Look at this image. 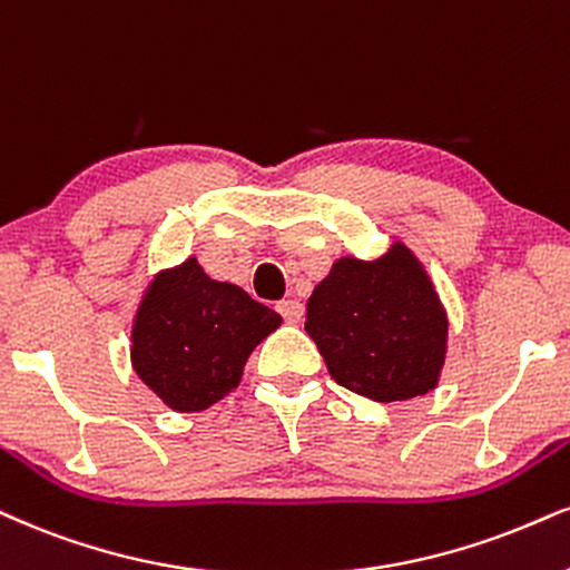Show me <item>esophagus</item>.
<instances>
[{
	"label": "esophagus",
	"mask_w": 570,
	"mask_h": 570,
	"mask_svg": "<svg viewBox=\"0 0 570 570\" xmlns=\"http://www.w3.org/2000/svg\"><path fill=\"white\" fill-rule=\"evenodd\" d=\"M277 312L283 314V320L287 322V325H296V322L304 320V304H301V301H296V298L279 301Z\"/></svg>",
	"instance_id": "1"
}]
</instances>
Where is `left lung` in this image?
Here are the masks:
<instances>
[{
	"label": "left lung",
	"instance_id": "1",
	"mask_svg": "<svg viewBox=\"0 0 570 570\" xmlns=\"http://www.w3.org/2000/svg\"><path fill=\"white\" fill-rule=\"evenodd\" d=\"M306 333L335 383L381 404L433 391L446 362V308L402 240L370 262L341 256L308 296Z\"/></svg>",
	"mask_w": 570,
	"mask_h": 570
}]
</instances>
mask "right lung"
I'll list each match as a JSON object with an SVG mask.
<instances>
[{"label": "right lung", "mask_w": 570, "mask_h": 570, "mask_svg": "<svg viewBox=\"0 0 570 570\" xmlns=\"http://www.w3.org/2000/svg\"><path fill=\"white\" fill-rule=\"evenodd\" d=\"M283 325L240 285L210 279L198 258L147 283L131 325V367L174 412H203L240 385L250 351Z\"/></svg>", "instance_id": "1"}]
</instances>
